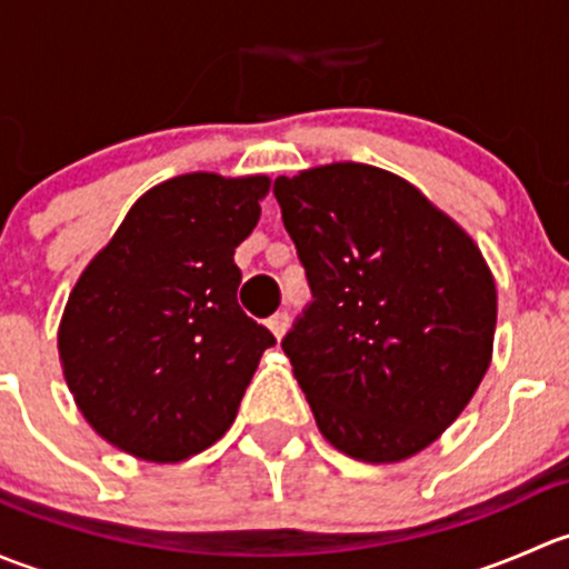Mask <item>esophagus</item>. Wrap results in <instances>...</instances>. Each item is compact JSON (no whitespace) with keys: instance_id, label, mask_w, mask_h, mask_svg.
Masks as SVG:
<instances>
[{"instance_id":"obj_1","label":"esophagus","mask_w":569,"mask_h":569,"mask_svg":"<svg viewBox=\"0 0 569 569\" xmlns=\"http://www.w3.org/2000/svg\"><path fill=\"white\" fill-rule=\"evenodd\" d=\"M267 327H269V332H272V336L280 341V338L286 336V330H289V317H286V313H274V317L267 321Z\"/></svg>"}]
</instances>
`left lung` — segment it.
<instances>
[{"mask_svg":"<svg viewBox=\"0 0 569 569\" xmlns=\"http://www.w3.org/2000/svg\"><path fill=\"white\" fill-rule=\"evenodd\" d=\"M274 198L313 291L283 352L321 438L360 462L410 460L490 369L498 295L479 244L375 164L280 176Z\"/></svg>","mask_w":569,"mask_h":569,"instance_id":"left-lung-1","label":"left lung"}]
</instances>
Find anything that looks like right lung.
<instances>
[{"label": "right lung", "mask_w": 569, "mask_h": 569, "mask_svg": "<svg viewBox=\"0 0 569 569\" xmlns=\"http://www.w3.org/2000/svg\"><path fill=\"white\" fill-rule=\"evenodd\" d=\"M269 176L187 173L148 189L79 274L57 330L62 377L109 446L181 462L226 435L274 338L237 306L233 252Z\"/></svg>", "instance_id": "add662e5"}]
</instances>
